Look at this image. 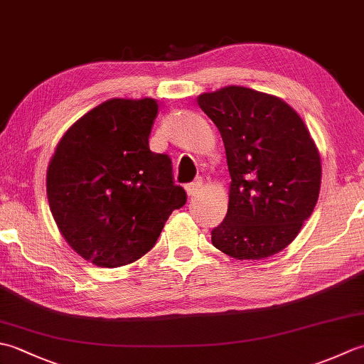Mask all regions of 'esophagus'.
<instances>
[{"label":"esophagus","mask_w":364,"mask_h":364,"mask_svg":"<svg viewBox=\"0 0 364 364\" xmlns=\"http://www.w3.org/2000/svg\"><path fill=\"white\" fill-rule=\"evenodd\" d=\"M202 186H203V181H202V180H197V181H192V183H189V184H186L188 196H189V197L196 196L197 192H198L200 189H202Z\"/></svg>","instance_id":"obj_1"}]
</instances>
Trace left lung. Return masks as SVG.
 <instances>
[{"label": "left lung", "instance_id": "left-lung-1", "mask_svg": "<svg viewBox=\"0 0 364 364\" xmlns=\"http://www.w3.org/2000/svg\"><path fill=\"white\" fill-rule=\"evenodd\" d=\"M197 103L219 129L231 176L213 245L236 259L272 257L296 239L318 202V146L300 115L264 92L227 86Z\"/></svg>", "mask_w": 364, "mask_h": 364}]
</instances>
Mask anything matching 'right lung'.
Wrapping results in <instances>:
<instances>
[{
	"label": "right lung",
	"instance_id": "obj_1",
	"mask_svg": "<svg viewBox=\"0 0 364 364\" xmlns=\"http://www.w3.org/2000/svg\"><path fill=\"white\" fill-rule=\"evenodd\" d=\"M158 102L112 98L67 129L46 170L54 222L72 249L98 267L134 262L186 203L172 161L149 146Z\"/></svg>",
	"mask_w": 364,
	"mask_h": 364
}]
</instances>
